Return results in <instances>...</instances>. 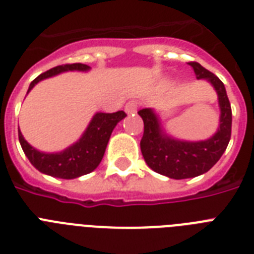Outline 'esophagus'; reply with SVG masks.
<instances>
[{"instance_id":"1","label":"esophagus","mask_w":254,"mask_h":254,"mask_svg":"<svg viewBox=\"0 0 254 254\" xmlns=\"http://www.w3.org/2000/svg\"><path fill=\"white\" fill-rule=\"evenodd\" d=\"M137 107H138V104L135 100H130V101H127L125 104V112H127V115H133L137 112Z\"/></svg>"}]
</instances>
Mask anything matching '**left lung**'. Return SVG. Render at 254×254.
Instances as JSON below:
<instances>
[{"label":"left lung","mask_w":254,"mask_h":254,"mask_svg":"<svg viewBox=\"0 0 254 254\" xmlns=\"http://www.w3.org/2000/svg\"><path fill=\"white\" fill-rule=\"evenodd\" d=\"M196 79H207L215 87L220 104V129L213 137L200 142H182L162 134L157 116L151 109H141L143 135L141 151L145 162L155 173L173 179L193 178L207 173L220 159L228 146L232 131V109L223 81L197 62H189Z\"/></svg>","instance_id":"1"}]
</instances>
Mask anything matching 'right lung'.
<instances>
[{
  "label": "right lung",
  "instance_id": "add662e5",
  "mask_svg": "<svg viewBox=\"0 0 254 254\" xmlns=\"http://www.w3.org/2000/svg\"><path fill=\"white\" fill-rule=\"evenodd\" d=\"M73 69L87 71L89 69V65L83 64V63L57 65L35 77L30 84L29 91L38 81L43 80L46 77L54 76L63 71H73ZM125 116L127 113L124 111L115 112V113H96L83 137L75 145L65 149L62 153H55V154H46V153L35 150L26 142L19 129H18V138L23 149V153L35 169L51 177L73 179V178L91 173L99 166L105 153V147H107L112 131L117 123L121 121Z\"/></svg>",
  "mask_w": 254,
  "mask_h": 254
}]
</instances>
